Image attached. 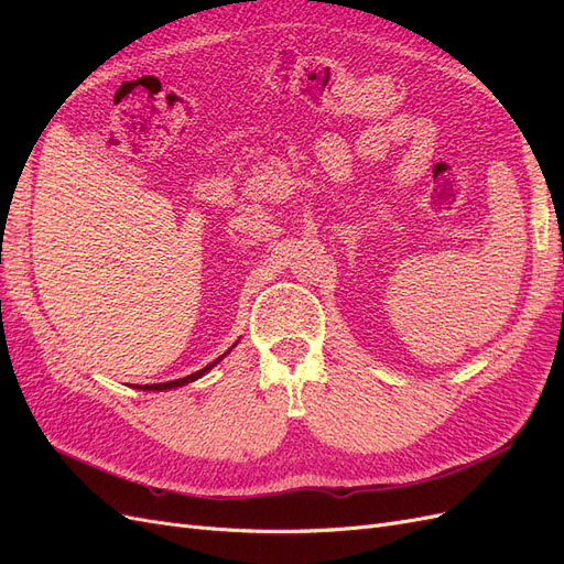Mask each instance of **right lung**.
<instances>
[{
	"label": "right lung",
	"instance_id": "add662e5",
	"mask_svg": "<svg viewBox=\"0 0 564 564\" xmlns=\"http://www.w3.org/2000/svg\"><path fill=\"white\" fill-rule=\"evenodd\" d=\"M230 352V350H228ZM226 352V355H228ZM220 360H224V355L218 357V360H214L212 365H207L204 369H199V371H195V373H191V377H183V379H176V381H166V383H152V386H135L139 390H172V388H178V386H185V383H193V381H197L199 377H204V373H207L214 365H218Z\"/></svg>",
	"mask_w": 564,
	"mask_h": 564
}]
</instances>
